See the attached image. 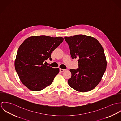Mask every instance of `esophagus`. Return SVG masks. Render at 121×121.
<instances>
[{
	"instance_id": "1",
	"label": "esophagus",
	"mask_w": 121,
	"mask_h": 121,
	"mask_svg": "<svg viewBox=\"0 0 121 121\" xmlns=\"http://www.w3.org/2000/svg\"><path fill=\"white\" fill-rule=\"evenodd\" d=\"M60 72H64L65 71H66V69H60Z\"/></svg>"
}]
</instances>
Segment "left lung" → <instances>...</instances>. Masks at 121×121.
Instances as JSON below:
<instances>
[{
  "label": "left lung",
  "instance_id": "1",
  "mask_svg": "<svg viewBox=\"0 0 121 121\" xmlns=\"http://www.w3.org/2000/svg\"><path fill=\"white\" fill-rule=\"evenodd\" d=\"M72 58L77 59L79 69H70L69 86L81 92L94 89L101 81L106 69L104 48L100 42L91 36L79 35L65 37Z\"/></svg>",
  "mask_w": 121,
  "mask_h": 121
}]
</instances>
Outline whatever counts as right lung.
Wrapping results in <instances>:
<instances>
[{
	"label": "right lung",
	"mask_w": 121,
	"mask_h": 121,
	"mask_svg": "<svg viewBox=\"0 0 121 121\" xmlns=\"http://www.w3.org/2000/svg\"><path fill=\"white\" fill-rule=\"evenodd\" d=\"M63 40L61 37L34 36L28 38L21 44L15 60V69L25 86L38 91L52 84L59 69L43 62L48 58L52 60L51 53Z\"/></svg>",
	"instance_id": "right-lung-1"
}]
</instances>
